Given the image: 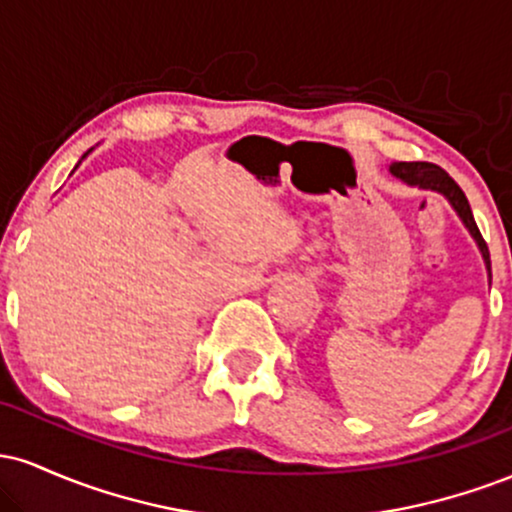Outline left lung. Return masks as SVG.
<instances>
[{
    "label": "left lung",
    "instance_id": "obj_1",
    "mask_svg": "<svg viewBox=\"0 0 512 512\" xmlns=\"http://www.w3.org/2000/svg\"><path fill=\"white\" fill-rule=\"evenodd\" d=\"M390 170H392V175H397L399 180L409 182V185H419V187H424V190L443 192V195L450 199V204L455 207L457 214H460L464 226L469 228V233H472L474 240L479 243L481 255H484V260H486V269H489V276H491L489 248H486V240L481 238L477 221H474L472 209H469V202H467V197H464L462 187L457 185V182L452 180L443 168L436 166V163H428V161H399V163H392Z\"/></svg>",
    "mask_w": 512,
    "mask_h": 512
}]
</instances>
